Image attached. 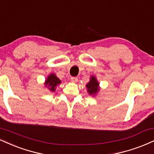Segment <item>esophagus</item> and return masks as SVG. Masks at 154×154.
<instances>
[{"instance_id": "esophagus-1", "label": "esophagus", "mask_w": 154, "mask_h": 154, "mask_svg": "<svg viewBox=\"0 0 154 154\" xmlns=\"http://www.w3.org/2000/svg\"><path fill=\"white\" fill-rule=\"evenodd\" d=\"M70 80H71L72 82L76 83L78 81V79H77V77H71V78H70Z\"/></svg>"}]
</instances>
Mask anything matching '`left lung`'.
<instances>
[{
  "label": "left lung",
  "instance_id": "left-lung-1",
  "mask_svg": "<svg viewBox=\"0 0 154 154\" xmlns=\"http://www.w3.org/2000/svg\"><path fill=\"white\" fill-rule=\"evenodd\" d=\"M87 90L89 95L92 96H95L99 92L100 89V83L98 82L97 79L95 76H91L90 78V82L86 85Z\"/></svg>",
  "mask_w": 154,
  "mask_h": 154
}]
</instances>
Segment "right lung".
Here are the masks:
<instances>
[{
    "label": "right lung",
    "mask_w": 154,
    "mask_h": 154,
    "mask_svg": "<svg viewBox=\"0 0 154 154\" xmlns=\"http://www.w3.org/2000/svg\"><path fill=\"white\" fill-rule=\"evenodd\" d=\"M61 80L55 74L51 73L48 76L47 78L45 79V82H44V86L46 88L49 89L50 92H54L56 90L57 85L61 84Z\"/></svg>",
    "instance_id": "add662e5"
}]
</instances>
